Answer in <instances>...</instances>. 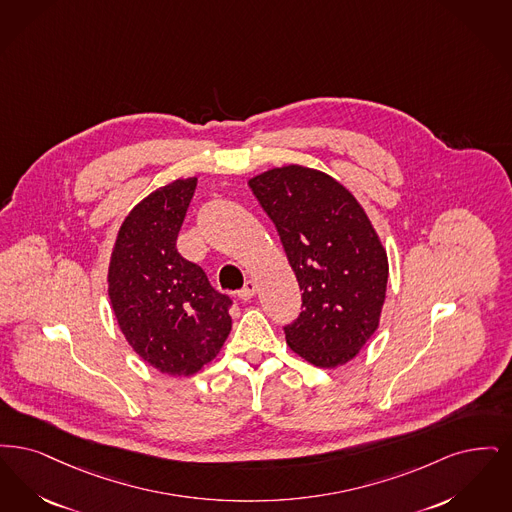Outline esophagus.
Returning <instances> with one entry per match:
<instances>
[{
    "label": "esophagus",
    "instance_id": "34e87169",
    "mask_svg": "<svg viewBox=\"0 0 512 512\" xmlns=\"http://www.w3.org/2000/svg\"><path fill=\"white\" fill-rule=\"evenodd\" d=\"M256 289H258V287H256V283H254L252 279H248L245 283V287L239 290V298H241V300H245V302L246 300H250V298L256 294Z\"/></svg>",
    "mask_w": 512,
    "mask_h": 512
}]
</instances>
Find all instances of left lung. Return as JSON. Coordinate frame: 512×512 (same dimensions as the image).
Here are the masks:
<instances>
[{"instance_id": "8db88e82", "label": "left lung", "mask_w": 512, "mask_h": 512, "mask_svg": "<svg viewBox=\"0 0 512 512\" xmlns=\"http://www.w3.org/2000/svg\"><path fill=\"white\" fill-rule=\"evenodd\" d=\"M275 225L302 290L300 317L285 327L296 356L346 365L375 334L388 285V254L359 200L333 176L287 164L248 179Z\"/></svg>"}]
</instances>
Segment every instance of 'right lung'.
I'll list each match as a JSON object with an SVG mask.
<instances>
[{
	"mask_svg": "<svg viewBox=\"0 0 512 512\" xmlns=\"http://www.w3.org/2000/svg\"><path fill=\"white\" fill-rule=\"evenodd\" d=\"M197 178L174 179L137 202L112 246V312L137 356L162 375L193 377L222 352L231 300L210 287L176 241Z\"/></svg>",
	"mask_w": 512,
	"mask_h": 512,
	"instance_id": "right-lung-1",
	"label": "right lung"
}]
</instances>
